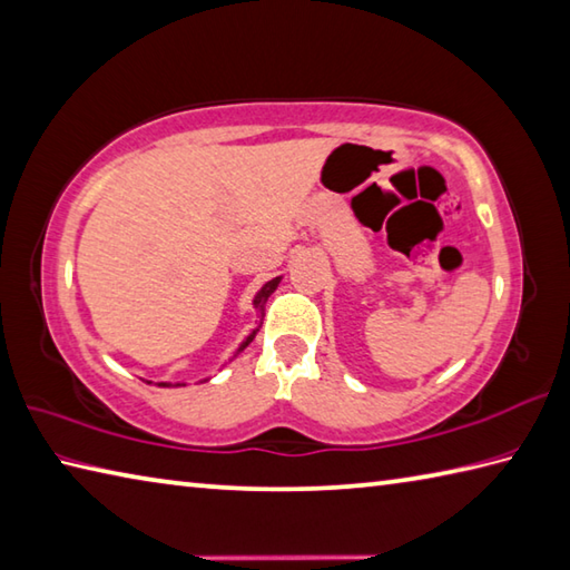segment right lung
<instances>
[{
    "label": "right lung",
    "mask_w": 570,
    "mask_h": 570,
    "mask_svg": "<svg viewBox=\"0 0 570 570\" xmlns=\"http://www.w3.org/2000/svg\"><path fill=\"white\" fill-rule=\"evenodd\" d=\"M277 285H281V277H273V281H271V283H265V285L261 287V293H257V295H255V299H253V305H255L257 309H261V313H263V307H265V303H267V297H271V295L275 293V287H277ZM255 332H257V330H253V332H250V337L243 342V345H240V350H245V347H248V345H250V342H253V337H255ZM240 350H238V352H240ZM160 386H168V384H164V382H160Z\"/></svg>",
    "instance_id": "add662e5"
}]
</instances>
